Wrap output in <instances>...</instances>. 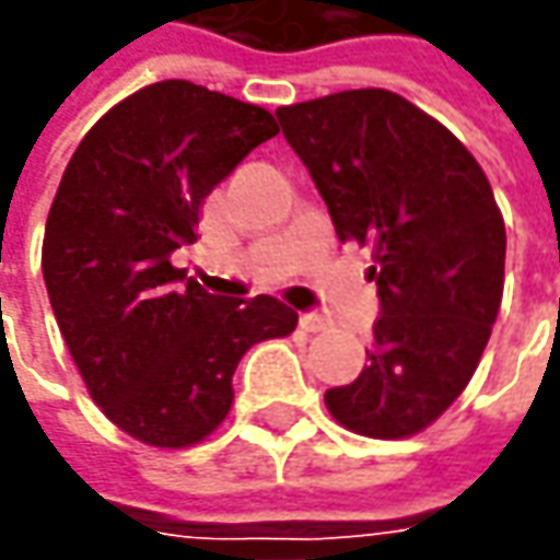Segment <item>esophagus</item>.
Returning a JSON list of instances; mask_svg holds the SVG:
<instances>
[{"mask_svg": "<svg viewBox=\"0 0 560 560\" xmlns=\"http://www.w3.org/2000/svg\"><path fill=\"white\" fill-rule=\"evenodd\" d=\"M330 325L328 315H322V312H300V328L303 330H325Z\"/></svg>", "mask_w": 560, "mask_h": 560, "instance_id": "34e87169", "label": "esophagus"}]
</instances>
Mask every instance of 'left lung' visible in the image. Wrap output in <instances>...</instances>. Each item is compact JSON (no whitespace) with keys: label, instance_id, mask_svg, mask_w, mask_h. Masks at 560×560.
I'll list each match as a JSON object with an SVG mask.
<instances>
[{"label":"left lung","instance_id":"8db88e82","mask_svg":"<svg viewBox=\"0 0 560 560\" xmlns=\"http://www.w3.org/2000/svg\"><path fill=\"white\" fill-rule=\"evenodd\" d=\"M276 116L340 242L376 250L368 364L325 405L368 439L413 435L466 389L500 312L505 226L493 189L441 121L392 91H340Z\"/></svg>","mask_w":560,"mask_h":560}]
</instances>
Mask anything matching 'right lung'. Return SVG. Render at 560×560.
<instances>
[{"instance_id":"add662e5","label":"right lung","mask_w":560,"mask_h":560,"mask_svg":"<svg viewBox=\"0 0 560 560\" xmlns=\"http://www.w3.org/2000/svg\"><path fill=\"white\" fill-rule=\"evenodd\" d=\"M276 135L260 106L168 79L113 106L63 171L42 276L91 398L137 441L189 447L214 432L242 355L296 328L276 296H217L171 264L208 192Z\"/></svg>"}]
</instances>
